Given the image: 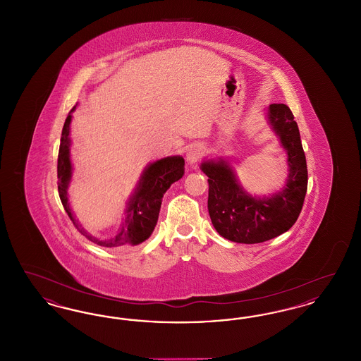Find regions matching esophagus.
<instances>
[{"label": "esophagus", "mask_w": 361, "mask_h": 361, "mask_svg": "<svg viewBox=\"0 0 361 361\" xmlns=\"http://www.w3.org/2000/svg\"><path fill=\"white\" fill-rule=\"evenodd\" d=\"M204 154V147L199 143H193L189 146L188 152H187V161L189 165H195L202 157Z\"/></svg>", "instance_id": "34e87169"}]
</instances>
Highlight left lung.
<instances>
[{"instance_id": "left-lung-1", "label": "left lung", "mask_w": 361, "mask_h": 361, "mask_svg": "<svg viewBox=\"0 0 361 361\" xmlns=\"http://www.w3.org/2000/svg\"><path fill=\"white\" fill-rule=\"evenodd\" d=\"M268 123L287 152L288 176L281 190L256 197L240 187L234 169L224 159L204 161L208 177V212L215 230L226 240L259 243L288 231L296 222L307 192V164L291 109L271 104Z\"/></svg>"}]
</instances>
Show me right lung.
Masks as SVG:
<instances>
[{
  "mask_svg": "<svg viewBox=\"0 0 361 361\" xmlns=\"http://www.w3.org/2000/svg\"><path fill=\"white\" fill-rule=\"evenodd\" d=\"M74 109L75 106L70 111L63 124L61 146L58 153V192L63 208L68 212L75 228L82 235H85L87 240L100 246L121 247L126 245H139L143 240H147L154 231L165 192L171 188L173 183L178 181L184 176V158L180 155H174L150 164L142 173L137 188L127 203L119 230L109 238H96L86 233L85 228L78 224V221L73 215L68 197V187L73 173V166L70 161V123L71 112Z\"/></svg>",
  "mask_w": 361,
  "mask_h": 361,
  "instance_id": "right-lung-1",
  "label": "right lung"
}]
</instances>
